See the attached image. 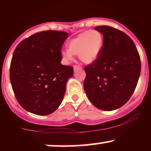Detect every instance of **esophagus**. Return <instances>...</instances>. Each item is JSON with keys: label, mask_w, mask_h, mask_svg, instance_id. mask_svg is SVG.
<instances>
[{"label": "esophagus", "mask_w": 151, "mask_h": 151, "mask_svg": "<svg viewBox=\"0 0 151 151\" xmlns=\"http://www.w3.org/2000/svg\"><path fill=\"white\" fill-rule=\"evenodd\" d=\"M74 72H75V71H77V70H81V67H80V66H79V65H74Z\"/></svg>", "instance_id": "34e87169"}]
</instances>
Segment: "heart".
Segmentation results:
<instances>
[{
  "mask_svg": "<svg viewBox=\"0 0 151 151\" xmlns=\"http://www.w3.org/2000/svg\"><path fill=\"white\" fill-rule=\"evenodd\" d=\"M104 45V37L98 30H87L77 35L67 42V50L62 52L66 62L73 60V55H78L81 62L93 63L99 58Z\"/></svg>",
  "mask_w": 151,
  "mask_h": 151,
  "instance_id": "obj_1",
  "label": "heart"
}]
</instances>
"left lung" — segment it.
I'll return each mask as SVG.
<instances>
[{
	"mask_svg": "<svg viewBox=\"0 0 151 151\" xmlns=\"http://www.w3.org/2000/svg\"><path fill=\"white\" fill-rule=\"evenodd\" d=\"M94 30L104 36L99 58L84 68V89L96 108L113 111L124 106L134 92L141 74V59L134 42L122 31L109 26Z\"/></svg>",
	"mask_w": 151,
	"mask_h": 151,
	"instance_id": "8db88e82",
	"label": "left lung"
}]
</instances>
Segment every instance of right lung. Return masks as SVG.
Wrapping results in <instances>:
<instances>
[{
	"instance_id": "add662e5",
	"label": "right lung",
	"mask_w": 151,
	"mask_h": 151,
	"mask_svg": "<svg viewBox=\"0 0 151 151\" xmlns=\"http://www.w3.org/2000/svg\"><path fill=\"white\" fill-rule=\"evenodd\" d=\"M69 35L47 30L23 40L15 48L10 79L16 99L27 111L45 116L61 104L73 67L62 65L60 50Z\"/></svg>"
}]
</instances>
